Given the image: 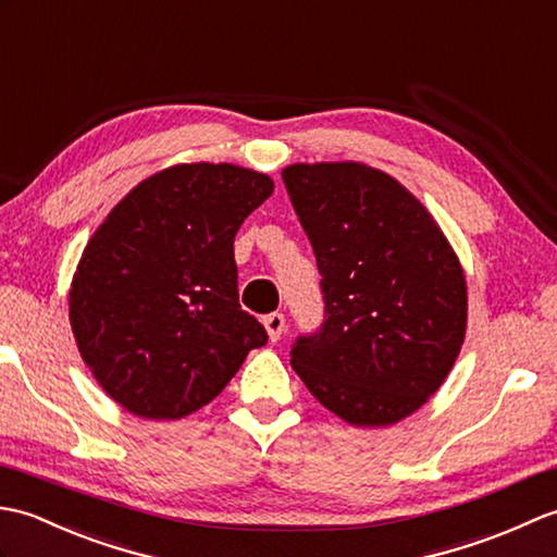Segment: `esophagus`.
<instances>
[{
	"instance_id": "esophagus-1",
	"label": "esophagus",
	"mask_w": 557,
	"mask_h": 557,
	"mask_svg": "<svg viewBox=\"0 0 557 557\" xmlns=\"http://www.w3.org/2000/svg\"><path fill=\"white\" fill-rule=\"evenodd\" d=\"M264 326L269 333V341L276 343V341H281L283 331H286V317H283L281 312H271L264 317Z\"/></svg>"
}]
</instances>
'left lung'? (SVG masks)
<instances>
[{"instance_id": "8db88e82", "label": "left lung", "mask_w": 557, "mask_h": 557, "mask_svg": "<svg viewBox=\"0 0 557 557\" xmlns=\"http://www.w3.org/2000/svg\"><path fill=\"white\" fill-rule=\"evenodd\" d=\"M281 176L324 293V324L290 350L295 374L348 424L400 422L460 355L462 267L426 207L379 169L293 164Z\"/></svg>"}]
</instances>
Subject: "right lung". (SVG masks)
<instances>
[{"label": "right lung", "instance_id": "1", "mask_svg": "<svg viewBox=\"0 0 557 557\" xmlns=\"http://www.w3.org/2000/svg\"><path fill=\"white\" fill-rule=\"evenodd\" d=\"M274 193L233 164H176L111 209L85 245L69 319L97 383L143 419H181L226 388L267 331L240 310L233 240Z\"/></svg>", "mask_w": 557, "mask_h": 557}]
</instances>
